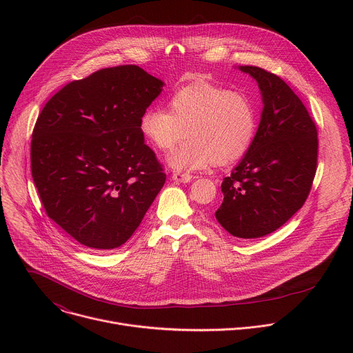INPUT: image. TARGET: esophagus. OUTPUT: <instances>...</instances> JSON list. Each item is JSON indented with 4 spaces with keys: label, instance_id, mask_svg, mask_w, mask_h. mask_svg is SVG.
<instances>
[{
    "label": "esophagus",
    "instance_id": "esophagus-1",
    "mask_svg": "<svg viewBox=\"0 0 353 353\" xmlns=\"http://www.w3.org/2000/svg\"><path fill=\"white\" fill-rule=\"evenodd\" d=\"M172 179L177 183H190L192 180V176L191 174H187V173H180V172H176L173 173Z\"/></svg>",
    "mask_w": 353,
    "mask_h": 353
}]
</instances>
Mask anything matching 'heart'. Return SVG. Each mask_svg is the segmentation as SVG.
<instances>
[{
  "label": "heart",
  "instance_id": "heart-1",
  "mask_svg": "<svg viewBox=\"0 0 353 353\" xmlns=\"http://www.w3.org/2000/svg\"><path fill=\"white\" fill-rule=\"evenodd\" d=\"M257 125L253 100L210 82H195L176 90L169 100V110L150 108L139 119L141 134L163 152L185 131L188 139L168 158L169 166L179 172L239 161L253 145Z\"/></svg>",
  "mask_w": 353,
  "mask_h": 353
}]
</instances>
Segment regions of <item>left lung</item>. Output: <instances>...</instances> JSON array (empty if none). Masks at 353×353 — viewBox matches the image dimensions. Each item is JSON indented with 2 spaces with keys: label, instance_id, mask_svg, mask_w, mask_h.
<instances>
[{
  "label": "left lung",
  "instance_id": "obj_1",
  "mask_svg": "<svg viewBox=\"0 0 353 353\" xmlns=\"http://www.w3.org/2000/svg\"><path fill=\"white\" fill-rule=\"evenodd\" d=\"M261 90L263 113L253 145L222 181L215 212L232 236L257 239L288 222L310 192L316 170L317 128L288 83L260 67L241 65Z\"/></svg>",
  "mask_w": 353,
  "mask_h": 353
}]
</instances>
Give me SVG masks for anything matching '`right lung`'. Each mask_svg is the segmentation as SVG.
<instances>
[{"mask_svg": "<svg viewBox=\"0 0 353 353\" xmlns=\"http://www.w3.org/2000/svg\"><path fill=\"white\" fill-rule=\"evenodd\" d=\"M163 85L138 65L103 68L65 85L39 114L32 177L47 216L79 244H124L163 187L139 130Z\"/></svg>", "mask_w": 353, "mask_h": 353, "instance_id": "obj_1", "label": "right lung"}]
</instances>
